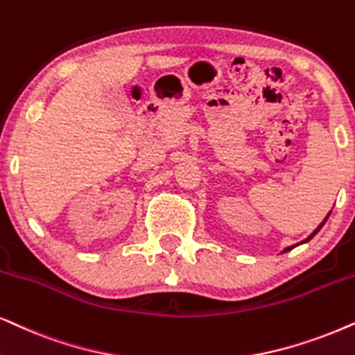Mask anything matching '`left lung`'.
<instances>
[{
    "label": "left lung",
    "mask_w": 355,
    "mask_h": 355,
    "mask_svg": "<svg viewBox=\"0 0 355 355\" xmlns=\"http://www.w3.org/2000/svg\"><path fill=\"white\" fill-rule=\"evenodd\" d=\"M329 215H331V211H329V214L328 215H326V217H324V220H323V222H321L320 225H318V227H316V230H315V232H313L311 234H310V236H308V238H305V239H303V241H300V243H297V245H292V246H287V248H285V250L282 251V252H287V251H292L293 250V248H297V246H300V245H305V243H308V241H310V239L313 238V236H315V234L316 233H318L320 232V230L321 228H323V225L326 223V222H328V218H329Z\"/></svg>",
    "instance_id": "8db88e82"
}]
</instances>
